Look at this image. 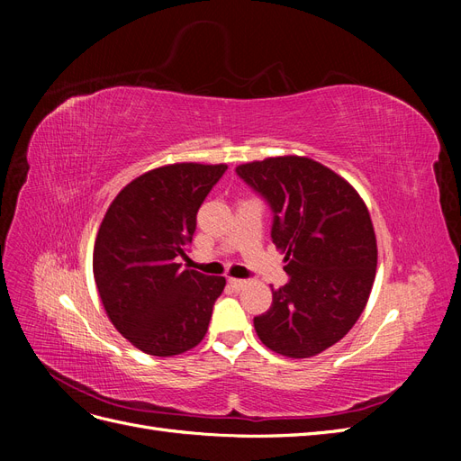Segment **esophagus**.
<instances>
[{"mask_svg": "<svg viewBox=\"0 0 461 461\" xmlns=\"http://www.w3.org/2000/svg\"><path fill=\"white\" fill-rule=\"evenodd\" d=\"M229 286L232 290H242L246 286V281H242V278H229Z\"/></svg>", "mask_w": 461, "mask_h": 461, "instance_id": "esophagus-1", "label": "esophagus"}]
</instances>
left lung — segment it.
<instances>
[{
	"instance_id": "obj_1",
	"label": "left lung",
	"mask_w": 461,
	"mask_h": 461,
	"mask_svg": "<svg viewBox=\"0 0 461 461\" xmlns=\"http://www.w3.org/2000/svg\"><path fill=\"white\" fill-rule=\"evenodd\" d=\"M273 209V244L290 281L254 317L259 340L286 357H312L344 339L369 300L376 239L366 202L340 175L310 158L236 167Z\"/></svg>"
}]
</instances>
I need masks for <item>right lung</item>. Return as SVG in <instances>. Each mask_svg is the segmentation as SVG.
<instances>
[{"label": "right lung", "mask_w": 461, "mask_h": 461, "mask_svg": "<svg viewBox=\"0 0 461 461\" xmlns=\"http://www.w3.org/2000/svg\"><path fill=\"white\" fill-rule=\"evenodd\" d=\"M227 165L173 163L151 169L111 202L94 244V278L115 329L149 356L198 346L225 276L180 269L196 215Z\"/></svg>", "instance_id": "right-lung-1"}]
</instances>
